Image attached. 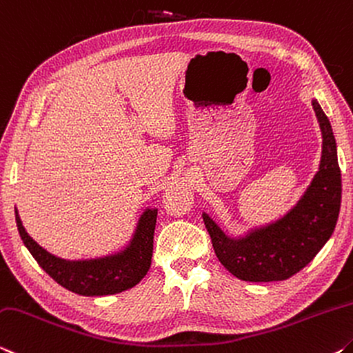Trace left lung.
Listing matches in <instances>:
<instances>
[{
  "mask_svg": "<svg viewBox=\"0 0 353 353\" xmlns=\"http://www.w3.org/2000/svg\"><path fill=\"white\" fill-rule=\"evenodd\" d=\"M322 134L319 169L291 210L275 221L228 236L210 214L203 222L216 256L244 281H281L313 261L332 238L341 208V170L332 125L317 100L311 101Z\"/></svg>",
  "mask_w": 353,
  "mask_h": 353,
  "instance_id": "8db88e82",
  "label": "left lung"
}]
</instances>
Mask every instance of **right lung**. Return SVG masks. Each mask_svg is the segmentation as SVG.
Listing matches in <instances>:
<instances>
[{"label": "right lung", "mask_w": 353, "mask_h": 353, "mask_svg": "<svg viewBox=\"0 0 353 353\" xmlns=\"http://www.w3.org/2000/svg\"><path fill=\"white\" fill-rule=\"evenodd\" d=\"M156 216L158 208H145L137 219L131 239L119 252L89 259H65L46 252L28 234L15 208L17 228L23 244L51 279L79 296L123 292L147 275L153 255Z\"/></svg>", "instance_id": "right-lung-1"}]
</instances>
